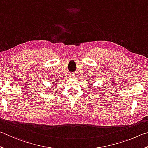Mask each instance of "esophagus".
<instances>
[{"instance_id":"obj_1","label":"esophagus","mask_w":148,"mask_h":148,"mask_svg":"<svg viewBox=\"0 0 148 148\" xmlns=\"http://www.w3.org/2000/svg\"><path fill=\"white\" fill-rule=\"evenodd\" d=\"M70 76H71V77H72V78H74V77H75V73L71 74V75H70Z\"/></svg>"}]
</instances>
